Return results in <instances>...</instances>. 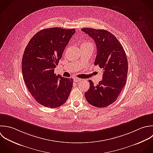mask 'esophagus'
<instances>
[{"mask_svg": "<svg viewBox=\"0 0 153 153\" xmlns=\"http://www.w3.org/2000/svg\"><path fill=\"white\" fill-rule=\"evenodd\" d=\"M81 80H82V79H80V78H77V77H74V81L75 82H80Z\"/></svg>", "mask_w": 153, "mask_h": 153, "instance_id": "esophagus-1", "label": "esophagus"}]
</instances>
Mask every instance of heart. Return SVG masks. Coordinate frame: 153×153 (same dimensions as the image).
I'll return each instance as SVG.
<instances>
[{
  "mask_svg": "<svg viewBox=\"0 0 153 153\" xmlns=\"http://www.w3.org/2000/svg\"><path fill=\"white\" fill-rule=\"evenodd\" d=\"M91 45V46H93V45H92V43H91V42H83L81 45Z\"/></svg>",
  "mask_w": 153,
  "mask_h": 153,
  "instance_id": "1",
  "label": "heart"
}]
</instances>
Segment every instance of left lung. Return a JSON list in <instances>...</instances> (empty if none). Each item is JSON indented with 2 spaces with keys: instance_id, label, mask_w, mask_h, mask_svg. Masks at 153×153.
I'll use <instances>...</instances> for the list:
<instances>
[{
  "instance_id": "left-lung-1",
  "label": "left lung",
  "mask_w": 153,
  "mask_h": 153,
  "mask_svg": "<svg viewBox=\"0 0 153 153\" xmlns=\"http://www.w3.org/2000/svg\"><path fill=\"white\" fill-rule=\"evenodd\" d=\"M81 30L94 40L97 50L94 64L104 70L102 80L96 86L89 80L90 87L85 94V98L94 107H105L116 101L125 86L128 71L126 54L110 32L91 28Z\"/></svg>"
}]
</instances>
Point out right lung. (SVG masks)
Returning <instances> with one entry per match:
<instances>
[{"mask_svg": "<svg viewBox=\"0 0 153 153\" xmlns=\"http://www.w3.org/2000/svg\"><path fill=\"white\" fill-rule=\"evenodd\" d=\"M75 29L53 27L37 32L27 44L22 59L24 81L34 100L48 108L63 105L71 92L73 79L56 75L54 68Z\"/></svg>", "mask_w": 153, "mask_h": 153, "instance_id": "1", "label": "right lung"}]
</instances>
